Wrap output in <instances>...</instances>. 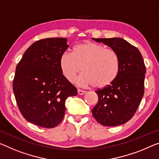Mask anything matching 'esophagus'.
Here are the masks:
<instances>
[{"label":"esophagus","instance_id":"1","mask_svg":"<svg viewBox=\"0 0 159 159\" xmlns=\"http://www.w3.org/2000/svg\"><path fill=\"white\" fill-rule=\"evenodd\" d=\"M86 91H84V90H81V89H77V93H78V94H80V95H83V94H84L85 93H86Z\"/></svg>","mask_w":159,"mask_h":159}]
</instances>
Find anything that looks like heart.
Instances as JSON below:
<instances>
[{
    "mask_svg": "<svg viewBox=\"0 0 159 159\" xmlns=\"http://www.w3.org/2000/svg\"><path fill=\"white\" fill-rule=\"evenodd\" d=\"M59 65L62 75L70 82L82 67L84 72L75 80L76 84L81 87L95 85L99 89L111 84L119 72V58L115 51L90 41L75 45L72 55L62 53Z\"/></svg>",
    "mask_w": 159,
    "mask_h": 159,
    "instance_id": "b5f03b06",
    "label": "heart"
}]
</instances>
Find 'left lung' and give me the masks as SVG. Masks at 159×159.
<instances>
[{
    "instance_id": "1",
    "label": "left lung",
    "mask_w": 159,
    "mask_h": 159,
    "mask_svg": "<svg viewBox=\"0 0 159 159\" xmlns=\"http://www.w3.org/2000/svg\"><path fill=\"white\" fill-rule=\"evenodd\" d=\"M92 39L110 47L119 58V72L116 79L96 91L99 101L92 109V114L103 126L121 125L132 118L143 96L144 62L140 51L124 39Z\"/></svg>"
}]
</instances>
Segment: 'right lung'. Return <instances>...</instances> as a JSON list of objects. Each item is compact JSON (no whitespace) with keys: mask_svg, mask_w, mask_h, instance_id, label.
Returning a JSON list of instances; mask_svg holds the SVG:
<instances>
[{"mask_svg":"<svg viewBox=\"0 0 159 159\" xmlns=\"http://www.w3.org/2000/svg\"><path fill=\"white\" fill-rule=\"evenodd\" d=\"M67 42L64 38L36 41L16 67L13 89L18 108L27 121L41 127L57 126L64 118L66 99L77 94L60 68Z\"/></svg>","mask_w":159,"mask_h":159,"instance_id":"right-lung-1","label":"right lung"}]
</instances>
